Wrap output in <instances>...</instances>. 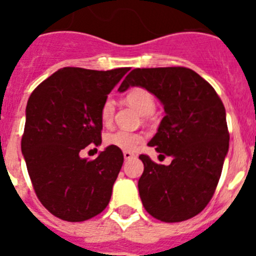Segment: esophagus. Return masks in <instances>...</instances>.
<instances>
[{"instance_id": "34e87169", "label": "esophagus", "mask_w": 256, "mask_h": 256, "mask_svg": "<svg viewBox=\"0 0 256 256\" xmlns=\"http://www.w3.org/2000/svg\"><path fill=\"white\" fill-rule=\"evenodd\" d=\"M123 156L126 160H130V159H132V158H134V154L130 152V151H124Z\"/></svg>"}]
</instances>
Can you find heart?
<instances>
[{"label":"heart","mask_w":256,"mask_h":256,"mask_svg":"<svg viewBox=\"0 0 256 256\" xmlns=\"http://www.w3.org/2000/svg\"><path fill=\"white\" fill-rule=\"evenodd\" d=\"M126 101L141 114H148L154 112L155 100L151 92L146 88L134 87L126 94ZM115 112V101L112 97H106L101 105L100 116L104 123H110ZM144 141V134L137 132H130L126 130H118L115 132L108 133L105 136V144L112 148H120L124 151H133L141 142Z\"/></svg>","instance_id":"b5f03b06"}]
</instances>
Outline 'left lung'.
<instances>
[{
	"label": "left lung",
	"instance_id": "left-lung-1",
	"mask_svg": "<svg viewBox=\"0 0 256 256\" xmlns=\"http://www.w3.org/2000/svg\"><path fill=\"white\" fill-rule=\"evenodd\" d=\"M130 86L146 88L164 105L165 116L148 146L173 158L169 165H160L140 155L142 204L166 223L194 218L212 200L228 152L224 105L204 78L184 66L137 68L119 91Z\"/></svg>",
	"mask_w": 256,
	"mask_h": 256
}]
</instances>
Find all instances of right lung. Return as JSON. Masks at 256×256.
Listing matches in <instances>:
<instances>
[{
  "label": "right lung",
  "mask_w": 256,
  "mask_h": 256,
  "mask_svg": "<svg viewBox=\"0 0 256 256\" xmlns=\"http://www.w3.org/2000/svg\"><path fill=\"white\" fill-rule=\"evenodd\" d=\"M128 72L62 68L32 92L22 152L36 195L52 216L83 222L108 206L123 152L108 146L94 160L79 152L101 144V105Z\"/></svg>",
  "instance_id": "right-lung-1"
}]
</instances>
